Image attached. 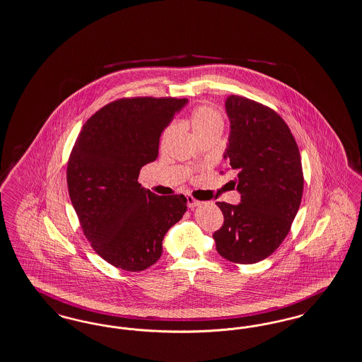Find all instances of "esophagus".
Listing matches in <instances>:
<instances>
[{
    "mask_svg": "<svg viewBox=\"0 0 362 362\" xmlns=\"http://www.w3.org/2000/svg\"><path fill=\"white\" fill-rule=\"evenodd\" d=\"M201 202L199 201H197L195 198H192L191 195H187V206L189 209H194V207H197V206H199Z\"/></svg>",
    "mask_w": 362,
    "mask_h": 362,
    "instance_id": "34e87169",
    "label": "esophagus"
}]
</instances>
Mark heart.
<instances>
[{
  "mask_svg": "<svg viewBox=\"0 0 362 362\" xmlns=\"http://www.w3.org/2000/svg\"><path fill=\"white\" fill-rule=\"evenodd\" d=\"M188 125H189V128L195 136H199L204 132L222 128L223 119H222V117L218 113L217 110L213 109L211 106L201 105V106H197L191 112V115L188 117ZM173 130H174L173 127L164 130L163 137H161L163 143L170 137Z\"/></svg>",
  "mask_w": 362,
  "mask_h": 362,
  "instance_id": "heart-1",
  "label": "heart"
}]
</instances>
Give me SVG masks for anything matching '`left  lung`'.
<instances>
[{"label":"left lung","instance_id":"obj_1","mask_svg":"<svg viewBox=\"0 0 362 362\" xmlns=\"http://www.w3.org/2000/svg\"><path fill=\"white\" fill-rule=\"evenodd\" d=\"M230 119L225 152L241 203L217 202L223 225L213 234L217 252L237 264L271 256L287 237L303 194L298 144L286 121L271 107L245 97L226 100Z\"/></svg>","mask_w":362,"mask_h":362}]
</instances>
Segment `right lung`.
<instances>
[{"label": "right lung", "instance_id": "obj_1", "mask_svg": "<svg viewBox=\"0 0 362 362\" xmlns=\"http://www.w3.org/2000/svg\"><path fill=\"white\" fill-rule=\"evenodd\" d=\"M187 100L134 97L107 103L78 134L67 163L70 199L90 245L113 267L140 272L159 260L165 233L187 210L137 182L164 128Z\"/></svg>", "mask_w": 362, "mask_h": 362}]
</instances>
